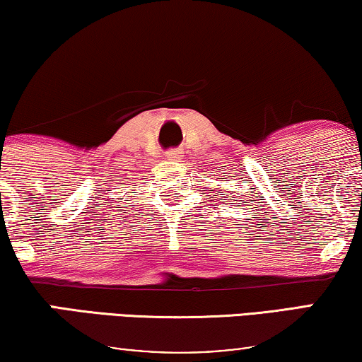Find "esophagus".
Wrapping results in <instances>:
<instances>
[{
  "instance_id": "obj_1",
  "label": "esophagus",
  "mask_w": 362,
  "mask_h": 362,
  "mask_svg": "<svg viewBox=\"0 0 362 362\" xmlns=\"http://www.w3.org/2000/svg\"><path fill=\"white\" fill-rule=\"evenodd\" d=\"M166 158L171 161H180L182 158V151L181 150H170L166 153Z\"/></svg>"
}]
</instances>
